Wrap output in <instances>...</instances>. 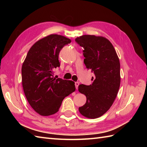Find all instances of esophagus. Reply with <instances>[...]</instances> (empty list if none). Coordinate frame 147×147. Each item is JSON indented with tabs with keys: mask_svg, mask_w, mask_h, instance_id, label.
Wrapping results in <instances>:
<instances>
[{
	"mask_svg": "<svg viewBox=\"0 0 147 147\" xmlns=\"http://www.w3.org/2000/svg\"><path fill=\"white\" fill-rule=\"evenodd\" d=\"M78 86H79V83L78 82H75V86H76V89L78 88Z\"/></svg>",
	"mask_w": 147,
	"mask_h": 147,
	"instance_id": "34e87169",
	"label": "esophagus"
}]
</instances>
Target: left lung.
<instances>
[{
    "label": "left lung",
    "mask_w": 147,
    "mask_h": 147,
    "mask_svg": "<svg viewBox=\"0 0 147 147\" xmlns=\"http://www.w3.org/2000/svg\"><path fill=\"white\" fill-rule=\"evenodd\" d=\"M75 41L84 48L86 68L95 74L92 85L78 86L79 92L86 96V104L79 107V111L87 118H98L110 109L116 98L121 83L119 59L113 45L104 37L83 35Z\"/></svg>",
    "instance_id": "obj_1"
}]
</instances>
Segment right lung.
Here are the masks:
<instances>
[{"label": "right lung", "instance_id": "obj_1", "mask_svg": "<svg viewBox=\"0 0 147 147\" xmlns=\"http://www.w3.org/2000/svg\"><path fill=\"white\" fill-rule=\"evenodd\" d=\"M71 42L64 36L52 34L39 40L30 48L22 65V85L28 102L43 116L58 112L65 96L75 91L74 82L54 78L60 66L59 54Z\"/></svg>", "mask_w": 147, "mask_h": 147}]
</instances>
